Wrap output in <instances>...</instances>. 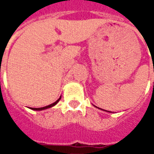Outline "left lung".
Listing matches in <instances>:
<instances>
[{"mask_svg":"<svg viewBox=\"0 0 154 154\" xmlns=\"http://www.w3.org/2000/svg\"><path fill=\"white\" fill-rule=\"evenodd\" d=\"M95 106V105H94ZM95 107H97V106H95ZM97 108H98V107H97ZM98 109H100V108H98ZM104 110V109H103ZM105 111H107V110H105ZM108 112H111V111H108Z\"/></svg>","mask_w":154,"mask_h":154,"instance_id":"obj_1","label":"left lung"}]
</instances>
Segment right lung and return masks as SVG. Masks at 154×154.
Listing matches in <instances>:
<instances>
[{
    "mask_svg": "<svg viewBox=\"0 0 154 154\" xmlns=\"http://www.w3.org/2000/svg\"><path fill=\"white\" fill-rule=\"evenodd\" d=\"M61 99V97H60V98L59 99H57L55 103H51V104H50V105H47V106H45V107H41V108H30V109H34V110H43V109H49V108H51V107H53V106H55L56 103L59 102V100Z\"/></svg>",
    "mask_w": 154,
    "mask_h": 154,
    "instance_id": "obj_1",
    "label": "right lung"
}]
</instances>
